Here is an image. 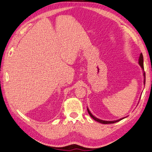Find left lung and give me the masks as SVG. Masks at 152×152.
<instances>
[{
  "label": "left lung",
  "instance_id": "1",
  "mask_svg": "<svg viewBox=\"0 0 152 152\" xmlns=\"http://www.w3.org/2000/svg\"><path fill=\"white\" fill-rule=\"evenodd\" d=\"M143 61H144V59H143V56H142V53H141V54H140V56H139V64L140 65V66H141V68L142 69V70H143V75H144V84L145 85V77H146V76H145V72H144V63H143ZM87 111H88V113L89 114V115L91 116V117H92L94 121H97V122H100V123H102V124H113V123H115V122H118V121H121V120H122V119H124V118H126V117H124V118H121V119H118V120H116V121H102V120H100V119H99V118H96V117H95L94 116H93L92 114H91V111H89V109H88V107H87Z\"/></svg>",
  "mask_w": 152,
  "mask_h": 152
}]
</instances>
